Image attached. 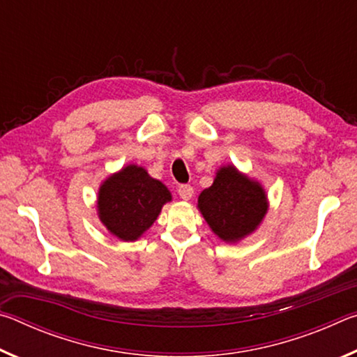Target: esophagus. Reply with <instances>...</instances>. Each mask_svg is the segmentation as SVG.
Returning <instances> with one entry per match:
<instances>
[{"label": "esophagus", "mask_w": 357, "mask_h": 357, "mask_svg": "<svg viewBox=\"0 0 357 357\" xmlns=\"http://www.w3.org/2000/svg\"><path fill=\"white\" fill-rule=\"evenodd\" d=\"M178 193L183 200H190L193 195V187L190 184H181L178 187Z\"/></svg>", "instance_id": "34e87169"}]
</instances>
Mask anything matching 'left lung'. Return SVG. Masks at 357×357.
Returning <instances> with one entry per match:
<instances>
[{"label": "left lung", "mask_w": 357, "mask_h": 357, "mask_svg": "<svg viewBox=\"0 0 357 357\" xmlns=\"http://www.w3.org/2000/svg\"><path fill=\"white\" fill-rule=\"evenodd\" d=\"M198 208L211 229L227 243H236L255 229L268 211L261 185L228 165L198 197Z\"/></svg>", "instance_id": "8db88e82"}]
</instances>
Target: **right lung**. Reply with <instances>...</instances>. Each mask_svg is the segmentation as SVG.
<instances>
[{
  "mask_svg": "<svg viewBox=\"0 0 357 357\" xmlns=\"http://www.w3.org/2000/svg\"><path fill=\"white\" fill-rule=\"evenodd\" d=\"M170 200V192L160 181L151 178L142 167L128 165L102 184L98 209L110 233L123 241H135Z\"/></svg>",
  "mask_w": 357,
  "mask_h": 357,
  "instance_id": "1",
  "label": "right lung"
}]
</instances>
